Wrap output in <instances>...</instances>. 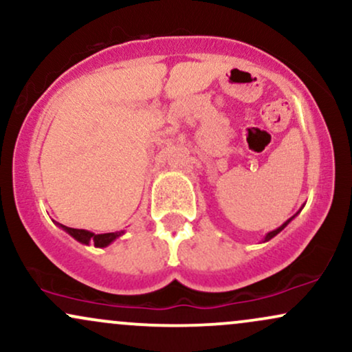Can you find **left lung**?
Wrapping results in <instances>:
<instances>
[{
    "mask_svg": "<svg viewBox=\"0 0 352 352\" xmlns=\"http://www.w3.org/2000/svg\"><path fill=\"white\" fill-rule=\"evenodd\" d=\"M300 211H302V208H300ZM300 211H297V213H295V214H294V217H292V218H289V219H287V221H285V223H283V224H282V226H278V228H277V230H274V231H270V232H267V234H265V238H264V243H267V241H270V239H272V238H274V236H277V234H278V232H280V231L283 230V228H285V226H287V224H289V223L292 221V219H294L295 217H297V214L300 213Z\"/></svg>",
    "mask_w": 352,
    "mask_h": 352,
    "instance_id": "obj_1",
    "label": "left lung"
}]
</instances>
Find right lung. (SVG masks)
Instances as JSON below:
<instances>
[{
    "instance_id": "1",
    "label": "right lung",
    "mask_w": 352,
    "mask_h": 352,
    "mask_svg": "<svg viewBox=\"0 0 352 352\" xmlns=\"http://www.w3.org/2000/svg\"><path fill=\"white\" fill-rule=\"evenodd\" d=\"M58 228H62L63 231L69 232L74 239H77L82 244H95V248H107L113 243L114 239H118L120 236L124 234V231H116V232H104V234H95V232L87 231V230H75V228L63 226L60 223H55Z\"/></svg>"
}]
</instances>
